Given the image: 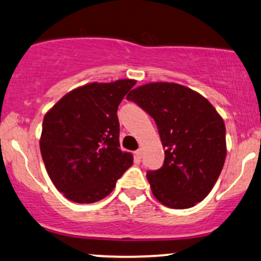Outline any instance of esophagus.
<instances>
[{
  "mask_svg": "<svg viewBox=\"0 0 261 261\" xmlns=\"http://www.w3.org/2000/svg\"><path fill=\"white\" fill-rule=\"evenodd\" d=\"M134 158H136L137 161L142 160V158H143V150H142V149L137 150V151L134 152Z\"/></svg>",
  "mask_w": 261,
  "mask_h": 261,
  "instance_id": "esophagus-1",
  "label": "esophagus"
}]
</instances>
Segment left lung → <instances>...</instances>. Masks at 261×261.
<instances>
[{
    "instance_id": "left-lung-1",
    "label": "left lung",
    "mask_w": 261,
    "mask_h": 261,
    "mask_svg": "<svg viewBox=\"0 0 261 261\" xmlns=\"http://www.w3.org/2000/svg\"><path fill=\"white\" fill-rule=\"evenodd\" d=\"M127 100L139 105L158 125L165 161L146 173L154 197L171 209H188L211 192L226 159V127L203 95L176 83L138 87Z\"/></svg>"
}]
</instances>
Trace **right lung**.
<instances>
[{
    "label": "right lung",
    "mask_w": 261,
    "mask_h": 261,
    "mask_svg": "<svg viewBox=\"0 0 261 261\" xmlns=\"http://www.w3.org/2000/svg\"><path fill=\"white\" fill-rule=\"evenodd\" d=\"M136 83H90L73 89L46 112L40 151L52 183L68 200H101L133 164V155L119 149L117 110Z\"/></svg>",
    "instance_id": "add662e5"
}]
</instances>
